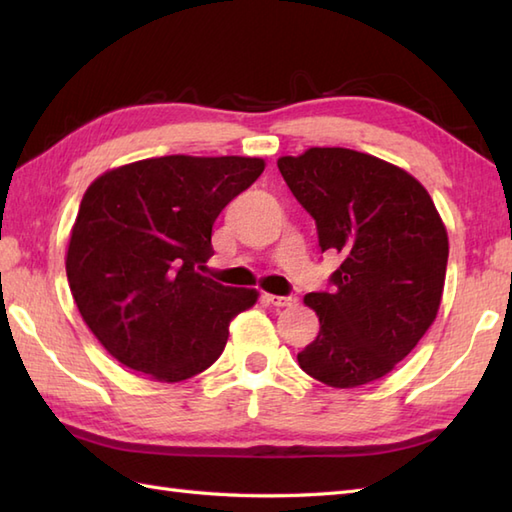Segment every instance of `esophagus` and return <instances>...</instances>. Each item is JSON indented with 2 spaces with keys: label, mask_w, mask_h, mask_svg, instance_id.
Masks as SVG:
<instances>
[{
  "label": "esophagus",
  "mask_w": 512,
  "mask_h": 512,
  "mask_svg": "<svg viewBox=\"0 0 512 512\" xmlns=\"http://www.w3.org/2000/svg\"><path fill=\"white\" fill-rule=\"evenodd\" d=\"M264 299L270 303V306L277 308H290L297 303V297H279V295H264Z\"/></svg>",
  "instance_id": "esophagus-1"
}]
</instances>
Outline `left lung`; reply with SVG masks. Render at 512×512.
<instances>
[{
  "instance_id": "1",
  "label": "left lung",
  "mask_w": 512,
  "mask_h": 512,
  "mask_svg": "<svg viewBox=\"0 0 512 512\" xmlns=\"http://www.w3.org/2000/svg\"><path fill=\"white\" fill-rule=\"evenodd\" d=\"M277 167L323 253L341 257L334 288L303 299L321 330L299 367L339 389L383 378L438 317L449 237L436 204L411 173L354 149L310 147Z\"/></svg>"
}]
</instances>
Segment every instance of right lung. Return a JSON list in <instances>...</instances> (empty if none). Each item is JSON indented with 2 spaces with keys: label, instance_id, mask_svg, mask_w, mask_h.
I'll return each instance as SVG.
<instances>
[{
  "label": "right lung",
  "instance_id": "1",
  "mask_svg": "<svg viewBox=\"0 0 512 512\" xmlns=\"http://www.w3.org/2000/svg\"><path fill=\"white\" fill-rule=\"evenodd\" d=\"M266 167L248 156H162L105 171L85 191L65 273L85 325L118 363L160 383L211 367L255 288L198 273L217 215Z\"/></svg>",
  "mask_w": 512,
  "mask_h": 512
}]
</instances>
